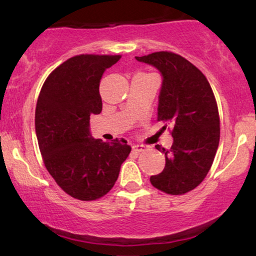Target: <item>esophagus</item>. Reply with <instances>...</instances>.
Masks as SVG:
<instances>
[{
  "label": "esophagus",
  "instance_id": "1",
  "mask_svg": "<svg viewBox=\"0 0 256 256\" xmlns=\"http://www.w3.org/2000/svg\"><path fill=\"white\" fill-rule=\"evenodd\" d=\"M145 150H146V146H144V145H134V151L137 152V153L144 152Z\"/></svg>",
  "mask_w": 256,
  "mask_h": 256
}]
</instances>
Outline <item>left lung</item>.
<instances>
[{
  "mask_svg": "<svg viewBox=\"0 0 256 256\" xmlns=\"http://www.w3.org/2000/svg\"><path fill=\"white\" fill-rule=\"evenodd\" d=\"M136 60L162 74L156 116L164 128L172 126L171 150L156 146L165 153V168L150 182L168 194H185L205 179L219 146L216 97L202 71L179 54L159 51Z\"/></svg>",
  "mask_w": 256,
  "mask_h": 256,
  "instance_id": "left-lung-1",
  "label": "left lung"
}]
</instances>
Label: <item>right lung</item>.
Listing matches in <instances>:
<instances>
[{
  "label": "right lung",
  "mask_w": 256,
  "mask_h": 256,
  "mask_svg": "<svg viewBox=\"0 0 256 256\" xmlns=\"http://www.w3.org/2000/svg\"><path fill=\"white\" fill-rule=\"evenodd\" d=\"M116 56L80 54L56 68L44 82L35 128L44 165L60 188L83 202L103 196L117 182L131 152L125 139H94L90 116L100 114V84Z\"/></svg>",
  "instance_id": "1"
}]
</instances>
